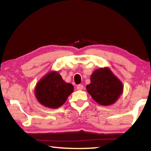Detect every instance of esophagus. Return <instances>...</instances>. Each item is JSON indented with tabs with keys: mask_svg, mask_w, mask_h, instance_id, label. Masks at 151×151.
<instances>
[{
	"mask_svg": "<svg viewBox=\"0 0 151 151\" xmlns=\"http://www.w3.org/2000/svg\"><path fill=\"white\" fill-rule=\"evenodd\" d=\"M84 88V86L83 85H78L77 86V87H76V88L78 89V90H83Z\"/></svg>",
	"mask_w": 151,
	"mask_h": 151,
	"instance_id": "34e87169",
	"label": "esophagus"
}]
</instances>
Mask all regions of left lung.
Instances as JSON below:
<instances>
[{"mask_svg": "<svg viewBox=\"0 0 151 151\" xmlns=\"http://www.w3.org/2000/svg\"><path fill=\"white\" fill-rule=\"evenodd\" d=\"M86 91L97 103L109 106L118 100L123 91V85L110 68H101L92 74Z\"/></svg>", "mask_w": 151, "mask_h": 151, "instance_id": "8db88e82", "label": "left lung"}]
</instances>
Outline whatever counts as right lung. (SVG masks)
Masks as SVG:
<instances>
[{
    "label": "right lung",
    "mask_w": 151,
    "mask_h": 151,
    "mask_svg": "<svg viewBox=\"0 0 151 151\" xmlns=\"http://www.w3.org/2000/svg\"><path fill=\"white\" fill-rule=\"evenodd\" d=\"M73 91L72 84L66 83L59 73L52 71L38 82L35 94L42 105L50 109H57L65 103Z\"/></svg>",
    "instance_id": "obj_1"
}]
</instances>
